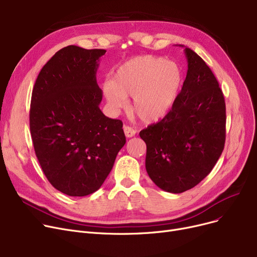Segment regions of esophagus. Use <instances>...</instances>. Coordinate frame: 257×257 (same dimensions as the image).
<instances>
[{
    "label": "esophagus",
    "mask_w": 257,
    "mask_h": 257,
    "mask_svg": "<svg viewBox=\"0 0 257 257\" xmlns=\"http://www.w3.org/2000/svg\"><path fill=\"white\" fill-rule=\"evenodd\" d=\"M124 133H125L126 138H132V137L136 136L137 131L134 130L133 128L129 127V126H124Z\"/></svg>",
    "instance_id": "esophagus-1"
}]
</instances>
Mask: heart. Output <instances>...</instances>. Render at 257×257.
Here are the masks:
<instances>
[{
    "instance_id": "heart-1",
    "label": "heart",
    "mask_w": 257,
    "mask_h": 257,
    "mask_svg": "<svg viewBox=\"0 0 257 257\" xmlns=\"http://www.w3.org/2000/svg\"><path fill=\"white\" fill-rule=\"evenodd\" d=\"M183 84L181 67L163 57L138 56L121 63L106 81L103 92L114 109L125 107L133 97L132 110L142 120L151 123L165 116L176 101Z\"/></svg>"
}]
</instances>
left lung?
I'll return each mask as SVG.
<instances>
[{
  "instance_id": "left-lung-1",
  "label": "left lung",
  "mask_w": 257,
  "mask_h": 257,
  "mask_svg": "<svg viewBox=\"0 0 257 257\" xmlns=\"http://www.w3.org/2000/svg\"><path fill=\"white\" fill-rule=\"evenodd\" d=\"M184 53L186 78L172 109L140 132L147 145L148 175L173 194L191 190L207 176L226 137V106L218 80L198 54L190 48Z\"/></svg>"
}]
</instances>
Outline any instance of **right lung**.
<instances>
[{"label":"right lung","mask_w":257,"mask_h":257,"mask_svg":"<svg viewBox=\"0 0 257 257\" xmlns=\"http://www.w3.org/2000/svg\"><path fill=\"white\" fill-rule=\"evenodd\" d=\"M105 50L67 46L39 72L32 91L30 131L49 182L83 197L98 191L126 144L123 123L100 109L97 70Z\"/></svg>","instance_id":"right-lung-1"}]
</instances>
